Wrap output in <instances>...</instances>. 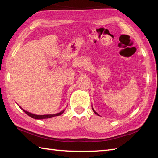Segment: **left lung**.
Instances as JSON below:
<instances>
[{"label": "left lung", "instance_id": "8db88e82", "mask_svg": "<svg viewBox=\"0 0 158 158\" xmlns=\"http://www.w3.org/2000/svg\"><path fill=\"white\" fill-rule=\"evenodd\" d=\"M93 111H94V113H95V114H97V115H99V114H97V113H96V112H95V111H94V110H93Z\"/></svg>", "mask_w": 158, "mask_h": 158}]
</instances>
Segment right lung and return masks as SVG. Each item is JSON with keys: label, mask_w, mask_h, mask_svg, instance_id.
Instances as JSON below:
<instances>
[{"label": "right lung", "mask_w": 158, "mask_h": 158, "mask_svg": "<svg viewBox=\"0 0 158 158\" xmlns=\"http://www.w3.org/2000/svg\"><path fill=\"white\" fill-rule=\"evenodd\" d=\"M21 109L23 110L25 113H26L27 115H29L30 117H32L34 119H48V118H50V117H55V116H59V115H61V114L64 113V110H63L61 112H60V113H58L56 114H44V115H37V114H31L29 112H27L25 111V110H23L21 108Z\"/></svg>", "instance_id": "right-lung-1"}]
</instances>
